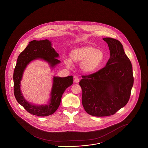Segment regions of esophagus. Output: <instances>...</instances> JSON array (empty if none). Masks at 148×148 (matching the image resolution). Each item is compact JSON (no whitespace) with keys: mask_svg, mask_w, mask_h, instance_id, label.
I'll return each instance as SVG.
<instances>
[{"mask_svg":"<svg viewBox=\"0 0 148 148\" xmlns=\"http://www.w3.org/2000/svg\"><path fill=\"white\" fill-rule=\"evenodd\" d=\"M74 82H75V83H78L79 82V78L78 77H77V76H74Z\"/></svg>","mask_w":148,"mask_h":148,"instance_id":"34e87169","label":"esophagus"}]
</instances>
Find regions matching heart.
I'll return each instance as SVG.
<instances>
[{"label":"heart","mask_w":148,"mask_h":148,"mask_svg":"<svg viewBox=\"0 0 148 148\" xmlns=\"http://www.w3.org/2000/svg\"><path fill=\"white\" fill-rule=\"evenodd\" d=\"M69 56L71 58L64 59L67 66L71 67L72 62L81 63V69L88 74L97 71L104 61L103 51L90 45H84L72 50Z\"/></svg>","instance_id":"1"}]
</instances>
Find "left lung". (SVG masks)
Returning <instances> with one entry per match:
<instances>
[{
	"label": "left lung",
	"instance_id": "8db88e82",
	"mask_svg": "<svg viewBox=\"0 0 148 148\" xmlns=\"http://www.w3.org/2000/svg\"><path fill=\"white\" fill-rule=\"evenodd\" d=\"M108 45L110 58L106 65L95 73L82 76V103L86 112L95 116L113 115L124 107L134 85L131 62L117 40L103 38Z\"/></svg>",
	"mask_w": 148,
	"mask_h": 148
}]
</instances>
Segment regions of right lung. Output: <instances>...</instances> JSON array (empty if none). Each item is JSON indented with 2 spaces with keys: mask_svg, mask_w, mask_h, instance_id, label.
<instances>
[{
  "mask_svg": "<svg viewBox=\"0 0 148 148\" xmlns=\"http://www.w3.org/2000/svg\"><path fill=\"white\" fill-rule=\"evenodd\" d=\"M58 56V53L51 46V41L47 39L30 42L26 48L18 56L14 72V94L18 103L33 115L45 116L53 114L60 106L63 93L73 84V76L64 77L54 76L48 104L38 105L28 102L22 93L21 82L24 72L30 63L37 59L45 61L50 67L54 68L61 62L56 58Z\"/></svg>",
  "mask_w": 148,
  "mask_h": 148,
  "instance_id": "obj_1",
  "label": "right lung"
}]
</instances>
